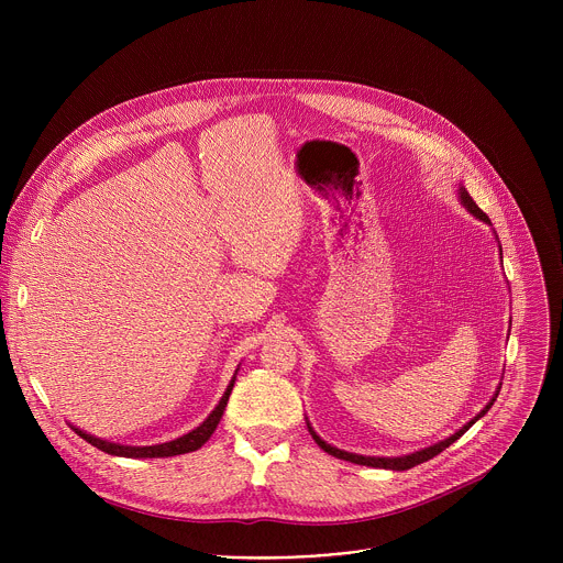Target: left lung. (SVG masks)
Wrapping results in <instances>:
<instances>
[{"label": "left lung", "instance_id": "1", "mask_svg": "<svg viewBox=\"0 0 563 563\" xmlns=\"http://www.w3.org/2000/svg\"><path fill=\"white\" fill-rule=\"evenodd\" d=\"M459 198H461V205H463L472 216H476L478 220H484V222L490 224V218L476 207V202L470 198V194H467L465 187H461V185H459ZM499 389H501V387H497V394L493 396L490 404H488L484 410H481L472 421H467L459 432H454L452 437H448V439H443V441H439V443H434V445H430V448H423V450L412 452V454H406V456H363V454L345 452V450H339V448H334V445H330V443H325L323 439H320V437L313 432V428L309 426V421H307V428H309L311 439H313L320 448H323L328 454H332V456H336V459H343V461H350V463H358V465H369V467H383V470H410V467H415V465H419V463H423V461H428V459L441 454V452H443L445 448H450L461 434H465L481 417H484V415L493 408V404H495L497 396H499Z\"/></svg>", "mask_w": 563, "mask_h": 563}]
</instances>
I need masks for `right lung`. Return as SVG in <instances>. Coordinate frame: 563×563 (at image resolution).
I'll return each mask as SVG.
<instances>
[{"label": "right lung", "mask_w": 563, "mask_h": 563, "mask_svg": "<svg viewBox=\"0 0 563 563\" xmlns=\"http://www.w3.org/2000/svg\"><path fill=\"white\" fill-rule=\"evenodd\" d=\"M238 374V369H235ZM235 374L231 378V383L227 385L220 404L213 408V412L191 432L183 434L180 439H174V441H167V443H157V445H122V443H113V441H104V439H98L93 434H87L85 430L79 428H73L77 437H82L85 441H89L91 445H96L98 450L107 452V454H113V456H126V459H159V456H176V454H187V452H194L198 448H202L209 437L216 432L220 419H222V412L227 408V400H229V394L233 389V383H235Z\"/></svg>", "instance_id": "obj_1"}]
</instances>
